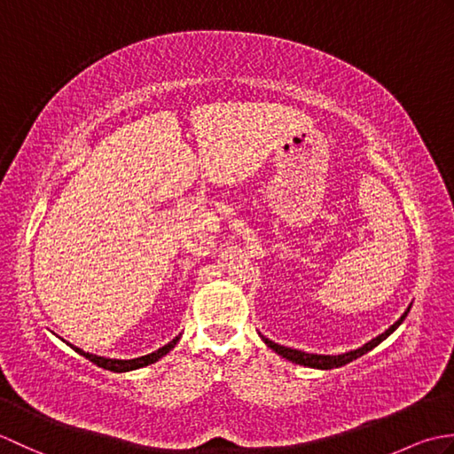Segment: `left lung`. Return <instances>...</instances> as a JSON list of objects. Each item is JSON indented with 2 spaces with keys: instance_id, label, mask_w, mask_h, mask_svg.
<instances>
[{
  "instance_id": "8db88e82",
  "label": "left lung",
  "mask_w": 454,
  "mask_h": 454,
  "mask_svg": "<svg viewBox=\"0 0 454 454\" xmlns=\"http://www.w3.org/2000/svg\"><path fill=\"white\" fill-rule=\"evenodd\" d=\"M410 308H411V306H408V310L400 316V320L394 322L387 332L380 333V335H376L374 340H371L369 343H364L363 347H359V349L347 351V353H341V355H316V353H306V351L291 349V347L278 345V343H275V341H271V340H267V337H263V335H262V340L265 341V345L269 347V349H273L277 355H281L283 359H286V361H293V363L302 364V366H310V369L330 371V369H337V366H343V364H347V363L359 359V356H363L364 353H369L371 349H374L376 345L382 343L394 330H396V327H398L403 320H406Z\"/></svg>"
}]
</instances>
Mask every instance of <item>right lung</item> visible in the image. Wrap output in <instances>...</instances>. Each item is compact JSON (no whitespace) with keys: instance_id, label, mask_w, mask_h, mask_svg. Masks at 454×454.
Instances as JSON below:
<instances>
[{"instance_id":"1","label":"right lung","mask_w":454,"mask_h":454,"mask_svg":"<svg viewBox=\"0 0 454 454\" xmlns=\"http://www.w3.org/2000/svg\"><path fill=\"white\" fill-rule=\"evenodd\" d=\"M179 340H181V333L176 337V340H171L168 345L160 347L158 351L148 353V355H144V356H137V359H109V356H99V355H93V353H85L83 349H80V347H74L70 343H67V345H70L75 353H80L82 356H85V359H90L93 364L101 366V369H105V371L129 372V371H137V369H142V366H148L152 363L160 361L161 356H166L173 349V347L177 345Z\"/></svg>"}]
</instances>
